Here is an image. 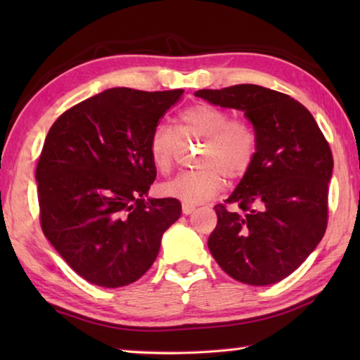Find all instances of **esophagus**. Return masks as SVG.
<instances>
[{
	"label": "esophagus",
	"instance_id": "obj_1",
	"mask_svg": "<svg viewBox=\"0 0 360 360\" xmlns=\"http://www.w3.org/2000/svg\"><path fill=\"white\" fill-rule=\"evenodd\" d=\"M193 211H195V206H192V205H187V203H182V214L188 216V214H192Z\"/></svg>",
	"mask_w": 360,
	"mask_h": 360
}]
</instances>
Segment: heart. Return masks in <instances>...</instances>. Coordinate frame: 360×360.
Wrapping results in <instances>:
<instances>
[{
	"mask_svg": "<svg viewBox=\"0 0 360 360\" xmlns=\"http://www.w3.org/2000/svg\"><path fill=\"white\" fill-rule=\"evenodd\" d=\"M181 138H203L198 155L200 168L182 172L162 186L167 197L187 205H198L214 197L229 181L240 179L251 168L257 154V133L248 120L231 119L227 109L197 103L182 109L176 130L167 124L154 127L149 136V155L160 173L173 168Z\"/></svg>",
	"mask_w": 360,
	"mask_h": 360,
	"instance_id": "heart-1",
	"label": "heart"
}]
</instances>
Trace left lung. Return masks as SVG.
<instances>
[{
    "label": "left lung",
    "instance_id": "obj_1",
    "mask_svg": "<svg viewBox=\"0 0 360 360\" xmlns=\"http://www.w3.org/2000/svg\"><path fill=\"white\" fill-rule=\"evenodd\" d=\"M195 95L245 112L259 141L249 172L225 205L214 206L210 251L236 281L275 284L295 271L326 233L330 146L311 112L276 90L240 84Z\"/></svg>",
    "mask_w": 360,
    "mask_h": 360
}]
</instances>
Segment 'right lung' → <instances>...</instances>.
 Returning a JSON list of instances; mask_svg holds the SVG:
<instances>
[{"instance_id":"1","label":"right lung","mask_w":360,"mask_h":360,"mask_svg":"<svg viewBox=\"0 0 360 360\" xmlns=\"http://www.w3.org/2000/svg\"><path fill=\"white\" fill-rule=\"evenodd\" d=\"M184 90L108 89L53 122L36 167L46 238L101 288L141 278L181 216L176 198H146L157 169L149 136Z\"/></svg>"}]
</instances>
